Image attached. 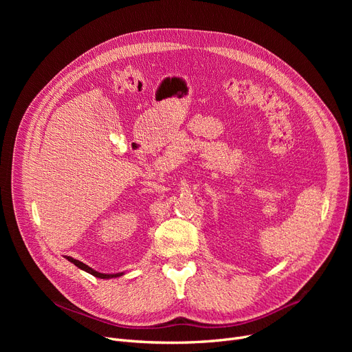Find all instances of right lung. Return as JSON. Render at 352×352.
I'll list each match as a JSON object with an SVG mask.
<instances>
[{
  "label": "right lung",
  "mask_w": 352,
  "mask_h": 352,
  "mask_svg": "<svg viewBox=\"0 0 352 352\" xmlns=\"http://www.w3.org/2000/svg\"><path fill=\"white\" fill-rule=\"evenodd\" d=\"M65 258H67V260H68L69 263H72L74 265L78 267L80 270H82V271H85V272H88V274H91V275H94V276H97V278H101V280L117 278V276H122V275L125 274L124 271H122V272H117V274H104V272H98V271H96V270H92L91 267H88L87 264H84V263H81V261L76 260V258L68 256V255H65Z\"/></svg>",
  "instance_id": "add662e5"
}]
</instances>
